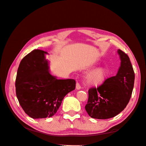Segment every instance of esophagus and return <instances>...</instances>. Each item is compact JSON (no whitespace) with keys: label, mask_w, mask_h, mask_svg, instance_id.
<instances>
[{"label":"esophagus","mask_w":146,"mask_h":146,"mask_svg":"<svg viewBox=\"0 0 146 146\" xmlns=\"http://www.w3.org/2000/svg\"><path fill=\"white\" fill-rule=\"evenodd\" d=\"M76 89L77 90H79L81 89V86L80 85V83H78V82L76 83Z\"/></svg>","instance_id":"esophagus-1"}]
</instances>
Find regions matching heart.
I'll list each match as a JSON object with an SVG mask.
<instances>
[{"label": "heart", "mask_w": 146, "mask_h": 146, "mask_svg": "<svg viewBox=\"0 0 146 146\" xmlns=\"http://www.w3.org/2000/svg\"><path fill=\"white\" fill-rule=\"evenodd\" d=\"M108 76V70L105 68H98L87 75L86 82L88 85L98 87L102 85Z\"/></svg>", "instance_id": "1"}]
</instances>
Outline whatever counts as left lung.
<instances>
[{"mask_svg": "<svg viewBox=\"0 0 146 146\" xmlns=\"http://www.w3.org/2000/svg\"><path fill=\"white\" fill-rule=\"evenodd\" d=\"M117 54L121 66L116 76L107 78L98 88L88 91V100L85 110L89 116L98 119L113 117L126 107L131 96L135 73L130 58L120 49Z\"/></svg>", "mask_w": 146, "mask_h": 146, "instance_id": "obj_1", "label": "left lung"}]
</instances>
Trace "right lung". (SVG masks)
I'll return each instance as SVG.
<instances>
[{
  "label": "right lung",
  "mask_w": 146,
  "mask_h": 146,
  "mask_svg": "<svg viewBox=\"0 0 146 146\" xmlns=\"http://www.w3.org/2000/svg\"><path fill=\"white\" fill-rule=\"evenodd\" d=\"M46 54L33 50L21 60L17 72V98L25 113L33 119L54 116L66 95L76 88L74 79L58 80L52 76Z\"/></svg>",
  "instance_id": "obj_1"
}]
</instances>
